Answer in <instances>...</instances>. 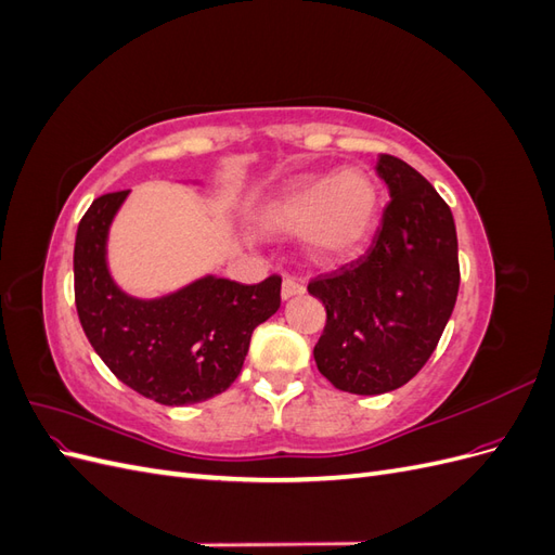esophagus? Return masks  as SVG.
<instances>
[{"label":"esophagus","instance_id":"obj_1","mask_svg":"<svg viewBox=\"0 0 555 555\" xmlns=\"http://www.w3.org/2000/svg\"><path fill=\"white\" fill-rule=\"evenodd\" d=\"M306 294V284L296 278H284L282 280V298H292Z\"/></svg>","mask_w":555,"mask_h":555}]
</instances>
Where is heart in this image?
<instances>
[{"mask_svg":"<svg viewBox=\"0 0 555 555\" xmlns=\"http://www.w3.org/2000/svg\"><path fill=\"white\" fill-rule=\"evenodd\" d=\"M377 210L379 192L373 178L345 169L292 184L259 210V222L271 231H300L306 251L317 261H343L373 236Z\"/></svg>","mask_w":555,"mask_h":555,"instance_id":"b5f03b06","label":"heart"}]
</instances>
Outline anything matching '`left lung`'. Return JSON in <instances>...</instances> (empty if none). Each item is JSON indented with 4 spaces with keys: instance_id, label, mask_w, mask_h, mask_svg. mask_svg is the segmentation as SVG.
Instances as JSON below:
<instances>
[{
    "instance_id": "1",
    "label": "left lung",
    "mask_w": 555,
    "mask_h": 555,
    "mask_svg": "<svg viewBox=\"0 0 555 555\" xmlns=\"http://www.w3.org/2000/svg\"><path fill=\"white\" fill-rule=\"evenodd\" d=\"M377 176L389 206L363 257L319 275L326 308L314 361L335 389L377 396L408 384L430 359L456 306L461 271L453 215L433 184L391 155Z\"/></svg>"
}]
</instances>
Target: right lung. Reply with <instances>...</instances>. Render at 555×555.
<instances>
[{"label":"right lung","mask_w":555,"mask_h":555,"mask_svg":"<svg viewBox=\"0 0 555 555\" xmlns=\"http://www.w3.org/2000/svg\"><path fill=\"white\" fill-rule=\"evenodd\" d=\"M127 192L92 201L76 231L74 287L80 326L111 373L159 405L182 408L227 391L251 331L280 308L282 278L241 284L206 275L173 294L137 298L108 271V231Z\"/></svg>","instance_id":"obj_1"}]
</instances>
